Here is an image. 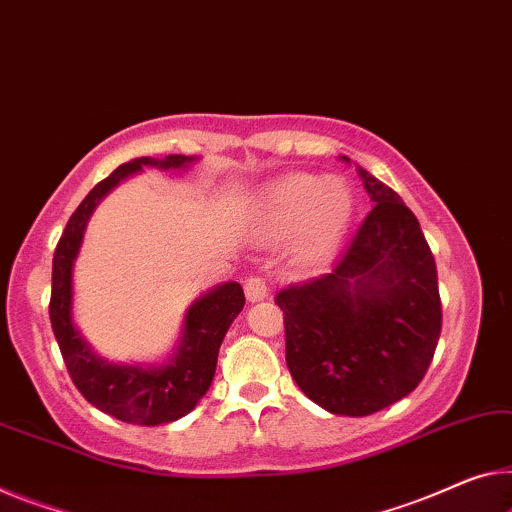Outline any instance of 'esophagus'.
Returning <instances> with one entry per match:
<instances>
[{
	"label": "esophagus",
	"instance_id": "obj_1",
	"mask_svg": "<svg viewBox=\"0 0 512 512\" xmlns=\"http://www.w3.org/2000/svg\"><path fill=\"white\" fill-rule=\"evenodd\" d=\"M245 295L249 302H263L267 297V286L261 277H249L245 281Z\"/></svg>",
	"mask_w": 512,
	"mask_h": 512
}]
</instances>
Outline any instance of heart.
<instances>
[{
  "mask_svg": "<svg viewBox=\"0 0 512 512\" xmlns=\"http://www.w3.org/2000/svg\"><path fill=\"white\" fill-rule=\"evenodd\" d=\"M355 215V194L343 178L293 174L267 187L251 206L256 238L277 242L295 233L302 263H320L334 254Z\"/></svg>",
  "mask_w": 512,
  "mask_h": 512,
  "instance_id": "obj_1",
  "label": "heart"
}]
</instances>
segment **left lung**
Here are the masks:
<instances>
[{"label": "left lung", "instance_id": "8db88e82", "mask_svg": "<svg viewBox=\"0 0 512 512\" xmlns=\"http://www.w3.org/2000/svg\"><path fill=\"white\" fill-rule=\"evenodd\" d=\"M357 174L375 206L355 238L332 270L274 297L290 375L341 416H368L412 393L442 332L437 265L419 219L391 187Z\"/></svg>", "mask_w": 512, "mask_h": 512}]
</instances>
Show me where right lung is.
Segmentation results:
<instances>
[{
    "label": "right lung",
    "instance_id": "right-lung-1",
    "mask_svg": "<svg viewBox=\"0 0 512 512\" xmlns=\"http://www.w3.org/2000/svg\"><path fill=\"white\" fill-rule=\"evenodd\" d=\"M196 160L199 157L194 155H167L164 160L137 157L121 164L86 194V199L70 215L54 249L50 320L68 373L93 407L135 426H160L176 421L192 412L206 396L215 377L219 345L245 306V293L238 281H226L194 300L185 313L176 348L162 364H116L96 355L75 327L73 265L80 254L89 217L116 185L139 174L144 167L176 171L187 169Z\"/></svg>",
    "mask_w": 512,
    "mask_h": 512
}]
</instances>
